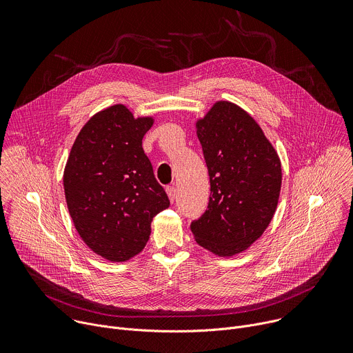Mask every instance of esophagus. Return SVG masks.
I'll return each mask as SVG.
<instances>
[{
	"instance_id": "1",
	"label": "esophagus",
	"mask_w": 353,
	"mask_h": 353,
	"mask_svg": "<svg viewBox=\"0 0 353 353\" xmlns=\"http://www.w3.org/2000/svg\"><path fill=\"white\" fill-rule=\"evenodd\" d=\"M166 192H168V195H169V199L172 201V203H174V201H176V187L168 185V187H166Z\"/></svg>"
}]
</instances>
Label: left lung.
Instances as JSON below:
<instances>
[{"label":"left lung","mask_w":353,"mask_h":353,"mask_svg":"<svg viewBox=\"0 0 353 353\" xmlns=\"http://www.w3.org/2000/svg\"><path fill=\"white\" fill-rule=\"evenodd\" d=\"M208 168L207 211L192 221L195 241L212 253H241L268 228L282 183L281 161L256 120L230 102H218L196 121Z\"/></svg>","instance_id":"left-lung-1"}]
</instances>
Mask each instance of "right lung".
Here are the masks:
<instances>
[{"instance_id":"add662e5","label":"right lung","mask_w":353,"mask_h":353,"mask_svg":"<svg viewBox=\"0 0 353 353\" xmlns=\"http://www.w3.org/2000/svg\"><path fill=\"white\" fill-rule=\"evenodd\" d=\"M150 117L123 105L94 114L79 131L65 165L67 207L86 245L109 261L138 254L150 222L170 201L142 149Z\"/></svg>"}]
</instances>
